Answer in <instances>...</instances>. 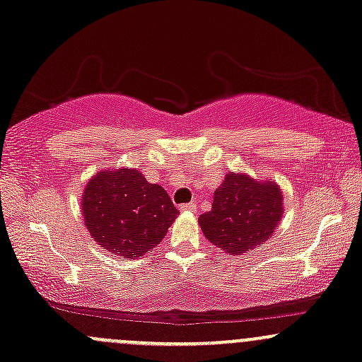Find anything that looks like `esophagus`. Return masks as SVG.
<instances>
[{
  "mask_svg": "<svg viewBox=\"0 0 362 362\" xmlns=\"http://www.w3.org/2000/svg\"><path fill=\"white\" fill-rule=\"evenodd\" d=\"M180 211L182 213L196 211V204H194V202H189V204H180Z\"/></svg>",
  "mask_w": 362,
  "mask_h": 362,
  "instance_id": "1",
  "label": "esophagus"
}]
</instances>
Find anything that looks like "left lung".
Listing matches in <instances>:
<instances>
[{
	"label": "left lung",
	"instance_id": "1",
	"mask_svg": "<svg viewBox=\"0 0 362 362\" xmlns=\"http://www.w3.org/2000/svg\"><path fill=\"white\" fill-rule=\"evenodd\" d=\"M284 216V192L273 180L228 172L214 190L209 211L199 216L204 237L232 256L264 244Z\"/></svg>",
	"mask_w": 362,
	"mask_h": 362
}]
</instances>
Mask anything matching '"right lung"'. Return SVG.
<instances>
[{
  "label": "right lung",
  "mask_w": 362,
  "mask_h": 362,
  "mask_svg": "<svg viewBox=\"0 0 362 362\" xmlns=\"http://www.w3.org/2000/svg\"><path fill=\"white\" fill-rule=\"evenodd\" d=\"M81 209L93 240L125 259L156 247L178 214L166 190L136 168H108L90 177Z\"/></svg>",
  "instance_id": "obj_1"
}]
</instances>
